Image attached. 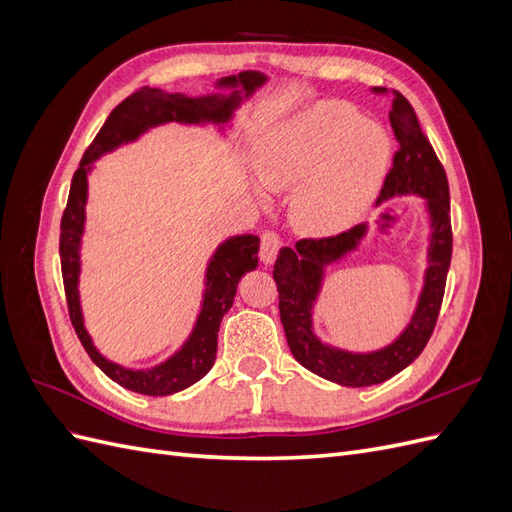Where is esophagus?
Returning <instances> with one entry per match:
<instances>
[{
    "mask_svg": "<svg viewBox=\"0 0 512 512\" xmlns=\"http://www.w3.org/2000/svg\"><path fill=\"white\" fill-rule=\"evenodd\" d=\"M284 247V239L275 230H265L260 237V260L273 262Z\"/></svg>",
    "mask_w": 512,
    "mask_h": 512,
    "instance_id": "1",
    "label": "esophagus"
}]
</instances>
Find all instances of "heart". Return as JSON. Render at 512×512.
Segmentation results:
<instances>
[{
  "mask_svg": "<svg viewBox=\"0 0 512 512\" xmlns=\"http://www.w3.org/2000/svg\"><path fill=\"white\" fill-rule=\"evenodd\" d=\"M393 160V141L344 100H322L284 121L258 158L273 190H292L290 215L301 232L337 235L363 218Z\"/></svg>",
  "mask_w": 512,
  "mask_h": 512,
  "instance_id": "b5f03b06",
  "label": "heart"
}]
</instances>
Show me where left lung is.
I'll return each instance as SVG.
<instances>
[{"label": "left lung", "instance_id": "1", "mask_svg": "<svg viewBox=\"0 0 512 512\" xmlns=\"http://www.w3.org/2000/svg\"><path fill=\"white\" fill-rule=\"evenodd\" d=\"M374 94H389L386 87H374ZM393 108L391 128L399 143L393 166L384 179L378 205L399 194H418L427 200L431 215L429 269L416 312L391 346L369 354H356L324 346L312 333V307L320 292L322 271L327 262L354 250L365 235V226H352L346 232L324 239H301L294 250L284 247L275 260L273 280L280 292V318L290 352L305 369L342 386H371L393 378L406 369L427 346L436 329L444 299L446 275L453 254L451 196L444 166L433 151L412 104L391 89Z\"/></svg>", "mask_w": 512, "mask_h": 512}]
</instances>
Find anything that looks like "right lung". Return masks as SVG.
<instances>
[{
	"instance_id": "add662e5",
	"label": "right lung",
	"mask_w": 512,
	"mask_h": 512,
	"mask_svg": "<svg viewBox=\"0 0 512 512\" xmlns=\"http://www.w3.org/2000/svg\"><path fill=\"white\" fill-rule=\"evenodd\" d=\"M265 83V76L260 72H239L237 76H226L218 85L220 87H241L245 96H250L256 87ZM241 96L230 94L228 98L207 96V98H188L183 94H166L160 89L141 87L132 96L119 102L111 115L106 117L104 126L96 134L94 141L83 153L81 166L76 168L70 185L68 205L61 215L59 228V256H61V277H64L66 303L70 322L79 335L85 352L91 356L104 374L113 382L121 384L123 389L141 393V395H173L177 391L188 389L194 382L203 378L213 367L215 352H218V331L224 314L232 307L237 294V284L241 277L256 269L258 265V243L254 235L232 237L222 243L215 252L207 269V288L205 301L196 327L183 348L170 356V359L153 369H126L106 361L104 356L94 348L91 339L83 327V314L79 303V243L85 224V200H87V170L89 164L98 160L102 153L119 147L121 143L134 141L138 134L147 128L160 126L166 121L181 123H200L213 121L224 123L230 119Z\"/></svg>"
}]
</instances>
